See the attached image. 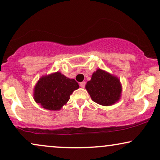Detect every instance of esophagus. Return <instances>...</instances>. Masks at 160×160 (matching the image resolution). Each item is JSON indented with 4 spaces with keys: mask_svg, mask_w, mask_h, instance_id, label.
Wrapping results in <instances>:
<instances>
[{
    "mask_svg": "<svg viewBox=\"0 0 160 160\" xmlns=\"http://www.w3.org/2000/svg\"><path fill=\"white\" fill-rule=\"evenodd\" d=\"M85 82H81V83L79 84V85H80V87L82 88H84V87H85Z\"/></svg>",
    "mask_w": 160,
    "mask_h": 160,
    "instance_id": "obj_1",
    "label": "esophagus"
}]
</instances>
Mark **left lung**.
<instances>
[{
    "mask_svg": "<svg viewBox=\"0 0 160 160\" xmlns=\"http://www.w3.org/2000/svg\"><path fill=\"white\" fill-rule=\"evenodd\" d=\"M86 89L93 102L104 106L111 105L119 99L122 88L115 76L98 69L88 82Z\"/></svg>",
    "mask_w": 160,
    "mask_h": 160,
    "instance_id": "left-lung-1",
    "label": "left lung"
}]
</instances>
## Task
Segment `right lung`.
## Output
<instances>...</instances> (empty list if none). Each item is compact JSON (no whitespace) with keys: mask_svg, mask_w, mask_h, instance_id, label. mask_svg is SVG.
I'll return each instance as SVG.
<instances>
[{"mask_svg":"<svg viewBox=\"0 0 160 160\" xmlns=\"http://www.w3.org/2000/svg\"><path fill=\"white\" fill-rule=\"evenodd\" d=\"M78 88V82L75 79L67 78L57 72L39 79L34 90V99L45 109L58 110Z\"/></svg>","mask_w":160,"mask_h":160,"instance_id":"add662e5","label":"right lung"}]
</instances>
